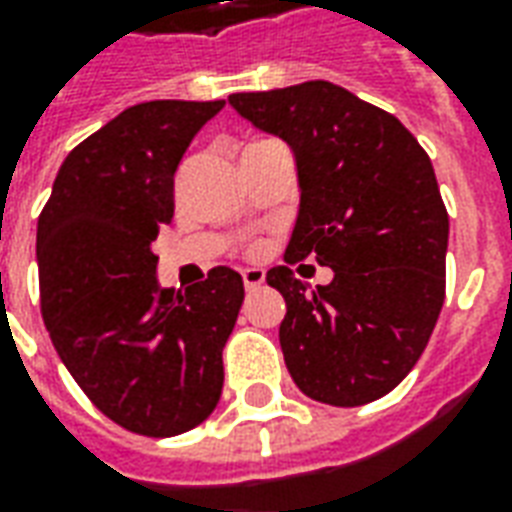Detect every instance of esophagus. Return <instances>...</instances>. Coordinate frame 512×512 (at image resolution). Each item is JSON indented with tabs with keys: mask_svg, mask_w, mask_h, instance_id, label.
<instances>
[{
	"mask_svg": "<svg viewBox=\"0 0 512 512\" xmlns=\"http://www.w3.org/2000/svg\"><path fill=\"white\" fill-rule=\"evenodd\" d=\"M241 277H244V288L246 290H255V288H260L263 282H266V274H263L260 268H246Z\"/></svg>",
	"mask_w": 512,
	"mask_h": 512,
	"instance_id": "1",
	"label": "esophagus"
}]
</instances>
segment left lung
I'll return each instance as SVG.
<instances>
[{"label": "left lung", "mask_w": 512, "mask_h": 512, "mask_svg": "<svg viewBox=\"0 0 512 512\" xmlns=\"http://www.w3.org/2000/svg\"><path fill=\"white\" fill-rule=\"evenodd\" d=\"M230 106L296 156L285 260L312 254L335 271L315 291L289 266L266 274L288 307L279 345L290 376L318 403H373L417 365L444 304L450 216L428 153L395 115L321 79L235 93Z\"/></svg>", "instance_id": "obj_1"}]
</instances>
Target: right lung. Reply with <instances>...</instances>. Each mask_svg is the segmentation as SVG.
<instances>
[{
  "label": "right lung",
  "mask_w": 512,
  "mask_h": 512,
  "mask_svg": "<svg viewBox=\"0 0 512 512\" xmlns=\"http://www.w3.org/2000/svg\"><path fill=\"white\" fill-rule=\"evenodd\" d=\"M224 101L128 106L62 161L38 219L40 310L62 365L120 428L167 439L222 397V351L244 301L216 266L158 288L153 241L175 213V169Z\"/></svg>",
  "instance_id": "add662e5"
}]
</instances>
